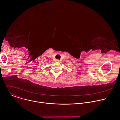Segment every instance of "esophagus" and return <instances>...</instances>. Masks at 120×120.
Listing matches in <instances>:
<instances>
[{"label":"esophagus","instance_id":"34e87169","mask_svg":"<svg viewBox=\"0 0 120 120\" xmlns=\"http://www.w3.org/2000/svg\"><path fill=\"white\" fill-rule=\"evenodd\" d=\"M55 62H59V60L58 59H56V60H55Z\"/></svg>","mask_w":120,"mask_h":120}]
</instances>
